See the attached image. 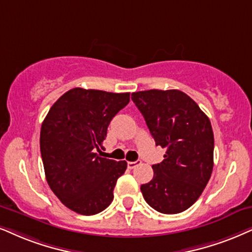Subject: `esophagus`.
Returning a JSON list of instances; mask_svg holds the SVG:
<instances>
[{
	"instance_id": "1",
	"label": "esophagus",
	"mask_w": 252,
	"mask_h": 252,
	"mask_svg": "<svg viewBox=\"0 0 252 252\" xmlns=\"http://www.w3.org/2000/svg\"><path fill=\"white\" fill-rule=\"evenodd\" d=\"M141 164V160H136V161H128V167L129 168H135L137 165Z\"/></svg>"
}]
</instances>
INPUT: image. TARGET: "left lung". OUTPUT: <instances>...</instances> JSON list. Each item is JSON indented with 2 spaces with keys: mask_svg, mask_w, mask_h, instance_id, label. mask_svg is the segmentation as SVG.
Returning a JSON list of instances; mask_svg holds the SVG:
<instances>
[{
  "mask_svg": "<svg viewBox=\"0 0 252 252\" xmlns=\"http://www.w3.org/2000/svg\"><path fill=\"white\" fill-rule=\"evenodd\" d=\"M131 100L144 116L156 145L166 149L141 186L145 201L163 214H178L199 199L212 176L214 133L208 116L178 89L136 92Z\"/></svg>",
  "mask_w": 252,
  "mask_h": 252,
  "instance_id": "8db88e82",
  "label": "left lung"
}]
</instances>
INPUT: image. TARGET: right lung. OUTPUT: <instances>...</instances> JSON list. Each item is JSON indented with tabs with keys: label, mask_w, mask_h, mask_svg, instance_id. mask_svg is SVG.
Returning <instances> with one entry per match:
<instances>
[{
	"label": "right lung",
	"mask_w": 252,
	"mask_h": 252,
	"mask_svg": "<svg viewBox=\"0 0 252 252\" xmlns=\"http://www.w3.org/2000/svg\"><path fill=\"white\" fill-rule=\"evenodd\" d=\"M130 93L73 88L51 107L41 124L40 154L50 189L71 211L94 215L114 199L126 161L98 157L110 121Z\"/></svg>",
	"instance_id": "right-lung-1"
}]
</instances>
